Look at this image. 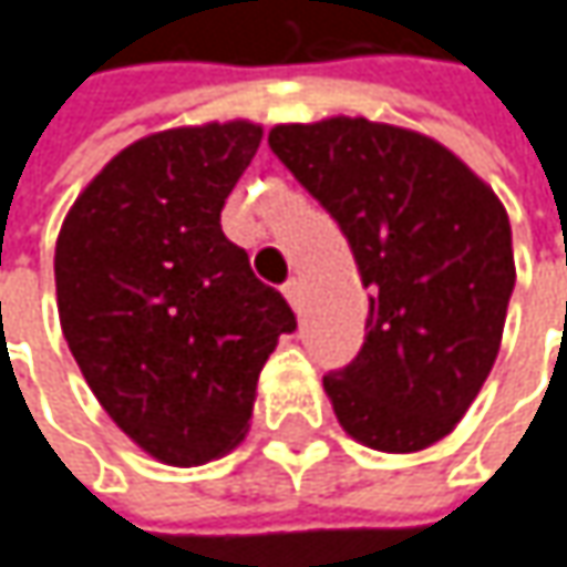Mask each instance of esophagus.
<instances>
[{"label": "esophagus", "instance_id": "obj_1", "mask_svg": "<svg viewBox=\"0 0 567 567\" xmlns=\"http://www.w3.org/2000/svg\"><path fill=\"white\" fill-rule=\"evenodd\" d=\"M285 298H288V305L295 308V311H301V282L298 279H288V282L282 285Z\"/></svg>", "mask_w": 567, "mask_h": 567}]
</instances>
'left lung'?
Wrapping results in <instances>:
<instances>
[{"mask_svg": "<svg viewBox=\"0 0 567 567\" xmlns=\"http://www.w3.org/2000/svg\"><path fill=\"white\" fill-rule=\"evenodd\" d=\"M269 147L350 240L369 288L365 343L323 375L362 446L440 443L478 398L514 295L511 220L443 144L365 117L276 124Z\"/></svg>", "mask_w": 567, "mask_h": 567, "instance_id": "obj_1", "label": "left lung"}]
</instances>
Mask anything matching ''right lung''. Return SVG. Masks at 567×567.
I'll list each match as a JSON object with an SVG mask.
<instances>
[{"instance_id": "1", "label": "right lung", "mask_w": 567, "mask_h": 567, "mask_svg": "<svg viewBox=\"0 0 567 567\" xmlns=\"http://www.w3.org/2000/svg\"><path fill=\"white\" fill-rule=\"evenodd\" d=\"M259 141L250 121L151 134L85 185L56 237L70 352L109 416L166 465H205L247 436L259 372L298 327L220 230Z\"/></svg>"}]
</instances>
